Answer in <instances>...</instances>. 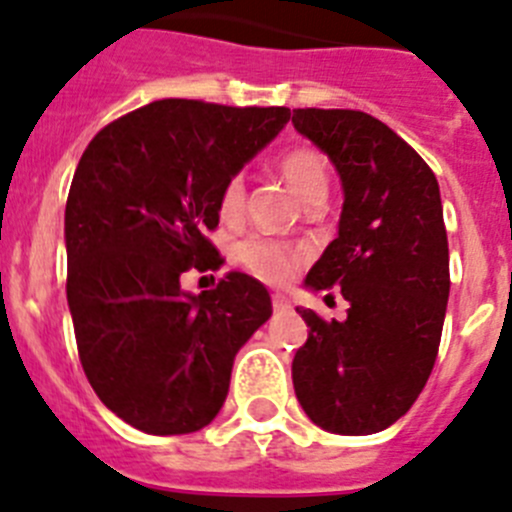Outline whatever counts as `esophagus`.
<instances>
[{
	"mask_svg": "<svg viewBox=\"0 0 512 512\" xmlns=\"http://www.w3.org/2000/svg\"><path fill=\"white\" fill-rule=\"evenodd\" d=\"M271 304H274L276 312H284V309H292V304H289V299L284 297V294H274V297H271Z\"/></svg>",
	"mask_w": 512,
	"mask_h": 512,
	"instance_id": "34e87169",
	"label": "esophagus"
}]
</instances>
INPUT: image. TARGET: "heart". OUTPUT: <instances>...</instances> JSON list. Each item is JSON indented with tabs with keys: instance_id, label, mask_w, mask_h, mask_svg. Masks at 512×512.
I'll return each mask as SVG.
<instances>
[{
	"instance_id": "heart-1",
	"label": "heart",
	"mask_w": 512,
	"mask_h": 512,
	"mask_svg": "<svg viewBox=\"0 0 512 512\" xmlns=\"http://www.w3.org/2000/svg\"><path fill=\"white\" fill-rule=\"evenodd\" d=\"M281 175L302 203L312 200L314 195H327V190H330L327 159L314 149L299 147L284 154ZM243 203H246V187H243L241 177L236 175L225 182L223 192H220V213L225 218H236V215H241ZM238 261L259 279L269 281V284H284L302 261V251L287 246V243L271 241V238H248L238 246Z\"/></svg>"
}]
</instances>
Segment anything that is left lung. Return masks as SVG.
Returning a JSON list of instances; mask_svg holds the SVG:
<instances>
[{"label": "left lung", "instance_id": "left-lung-1", "mask_svg": "<svg viewBox=\"0 0 512 512\" xmlns=\"http://www.w3.org/2000/svg\"><path fill=\"white\" fill-rule=\"evenodd\" d=\"M294 129L342 182L337 238L304 287L340 289L348 320L297 307L307 342L292 363L304 414L332 434L365 437L401 419L437 360L449 299L439 182L383 121L350 109H294Z\"/></svg>", "mask_w": 512, "mask_h": 512}]
</instances>
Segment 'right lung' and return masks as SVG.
Here are the masks:
<instances>
[{"label": "right lung", "mask_w": 512, "mask_h": 512, "mask_svg": "<svg viewBox=\"0 0 512 512\" xmlns=\"http://www.w3.org/2000/svg\"><path fill=\"white\" fill-rule=\"evenodd\" d=\"M289 116L164 98L98 131L75 167L65 205L75 342L96 396L134 429L170 437L208 426L236 353L271 317L253 276L231 271L200 294L180 279L223 264L205 238L220 192Z\"/></svg>", "instance_id": "1"}]
</instances>
